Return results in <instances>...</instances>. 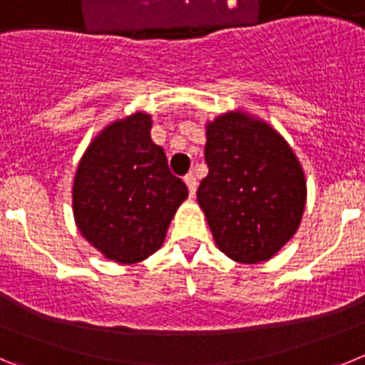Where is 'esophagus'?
Listing matches in <instances>:
<instances>
[{"instance_id":"esophagus-1","label":"esophagus","mask_w":365,"mask_h":365,"mask_svg":"<svg viewBox=\"0 0 365 365\" xmlns=\"http://www.w3.org/2000/svg\"><path fill=\"white\" fill-rule=\"evenodd\" d=\"M185 182L186 186H188L190 197H195V190H197V179H195V175H193V173H186Z\"/></svg>"}]
</instances>
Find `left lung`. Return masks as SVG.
I'll return each instance as SVG.
<instances>
[{
    "label": "left lung",
    "instance_id": "1",
    "mask_svg": "<svg viewBox=\"0 0 365 365\" xmlns=\"http://www.w3.org/2000/svg\"><path fill=\"white\" fill-rule=\"evenodd\" d=\"M197 201L217 247L241 263L265 261L291 240L305 208V177L289 144L245 113L206 130Z\"/></svg>",
    "mask_w": 365,
    "mask_h": 365
}]
</instances>
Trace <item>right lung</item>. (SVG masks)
I'll use <instances>...</instances> for the list:
<instances>
[{"label":"right lung","mask_w":365,"mask_h":365,"mask_svg":"<svg viewBox=\"0 0 365 365\" xmlns=\"http://www.w3.org/2000/svg\"><path fill=\"white\" fill-rule=\"evenodd\" d=\"M151 118L137 113L106 128L87 148L74 177L73 208L80 232L118 263L146 259L188 197L150 137Z\"/></svg>","instance_id":"obj_1"}]
</instances>
